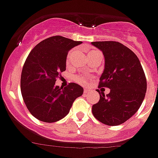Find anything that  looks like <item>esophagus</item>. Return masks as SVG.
Instances as JSON below:
<instances>
[{"mask_svg":"<svg viewBox=\"0 0 158 158\" xmlns=\"http://www.w3.org/2000/svg\"><path fill=\"white\" fill-rule=\"evenodd\" d=\"M91 91H90V90L88 89H85V90H84V93H85V94H88V93H89Z\"/></svg>","mask_w":158,"mask_h":158,"instance_id":"obj_1","label":"esophagus"}]
</instances>
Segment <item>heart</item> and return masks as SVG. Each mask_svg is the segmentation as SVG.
<instances>
[{
	"mask_svg": "<svg viewBox=\"0 0 158 158\" xmlns=\"http://www.w3.org/2000/svg\"><path fill=\"white\" fill-rule=\"evenodd\" d=\"M73 52V51H71L69 53V54H68V56H67V60H66V64L67 65H69V59H70V57L71 55H72ZM97 53H100V51H89V54H88V56L89 55H92V54H97ZM74 80L76 81L79 82L80 84H82V85H85V84L87 83L88 81V78L85 77H84V76H81V75H77V76H75L74 77Z\"/></svg>",
	"mask_w": 158,
	"mask_h": 158,
	"instance_id": "heart-1",
	"label": "heart"
}]
</instances>
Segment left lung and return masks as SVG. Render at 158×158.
I'll return each mask as SVG.
<instances>
[{
    "label": "left lung",
    "instance_id": "left-lung-1",
    "mask_svg": "<svg viewBox=\"0 0 158 158\" xmlns=\"http://www.w3.org/2000/svg\"><path fill=\"white\" fill-rule=\"evenodd\" d=\"M92 44L104 56L99 88L110 89L106 96L97 90L100 100L93 104L92 111L102 123L120 125L135 115L144 100L147 88L144 71L136 54L122 43L103 41Z\"/></svg>",
    "mask_w": 158,
    "mask_h": 158
}]
</instances>
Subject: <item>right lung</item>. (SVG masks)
Segmentation results:
<instances>
[{"instance_id": "obj_1", "label": "right lung", "mask_w": 158, "mask_h": 158, "mask_svg": "<svg viewBox=\"0 0 158 158\" xmlns=\"http://www.w3.org/2000/svg\"><path fill=\"white\" fill-rule=\"evenodd\" d=\"M81 43L52 36L40 42L28 54L22 69L20 89L27 109L39 120L54 123L62 119L83 94V88L76 83L64 89L55 85L60 73L65 70L69 51Z\"/></svg>"}]
</instances>
